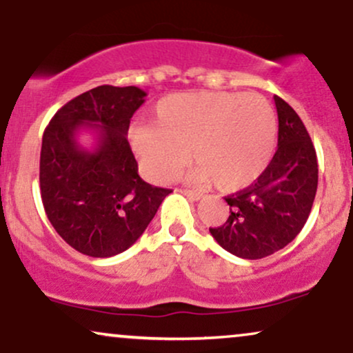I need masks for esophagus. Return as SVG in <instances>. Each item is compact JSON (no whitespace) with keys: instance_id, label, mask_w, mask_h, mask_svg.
<instances>
[{"instance_id":"1","label":"esophagus","mask_w":353,"mask_h":353,"mask_svg":"<svg viewBox=\"0 0 353 353\" xmlns=\"http://www.w3.org/2000/svg\"><path fill=\"white\" fill-rule=\"evenodd\" d=\"M181 192H182V194H184V196H185V197H189V199H190V201H201V199H202V197H204V196H202V194H201V192H197V190L181 189Z\"/></svg>"}]
</instances>
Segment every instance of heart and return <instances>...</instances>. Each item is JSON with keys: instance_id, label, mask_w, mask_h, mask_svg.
Here are the masks:
<instances>
[{"instance_id": "1", "label": "heart", "mask_w": 353, "mask_h": 353, "mask_svg": "<svg viewBox=\"0 0 353 353\" xmlns=\"http://www.w3.org/2000/svg\"><path fill=\"white\" fill-rule=\"evenodd\" d=\"M131 139L154 181L172 179L192 154L197 164L185 179L236 190L257 181L272 161L277 117L255 92H181L161 99L156 124H136Z\"/></svg>"}]
</instances>
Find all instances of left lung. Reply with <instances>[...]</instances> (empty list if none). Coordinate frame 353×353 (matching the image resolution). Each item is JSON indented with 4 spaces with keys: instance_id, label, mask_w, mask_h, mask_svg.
Wrapping results in <instances>:
<instances>
[{
    "instance_id": "8db88e82",
    "label": "left lung",
    "mask_w": 353,
    "mask_h": 353,
    "mask_svg": "<svg viewBox=\"0 0 353 353\" xmlns=\"http://www.w3.org/2000/svg\"><path fill=\"white\" fill-rule=\"evenodd\" d=\"M277 151L252 185L225 197L230 216L210 228L217 244L242 259L267 257L292 242L305 225L319 182L317 154L297 112L274 96Z\"/></svg>"
}]
</instances>
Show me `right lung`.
<instances>
[{
    "label": "right lung",
    "mask_w": 353,
    "mask_h": 353,
    "mask_svg": "<svg viewBox=\"0 0 353 353\" xmlns=\"http://www.w3.org/2000/svg\"><path fill=\"white\" fill-rule=\"evenodd\" d=\"M136 86H98L71 99L43 134L39 185L46 216L72 249L112 257L143 236L171 189L141 179L128 131L144 103ZM91 130V150L79 144Z\"/></svg>",
    "instance_id": "obj_1"
}]
</instances>
